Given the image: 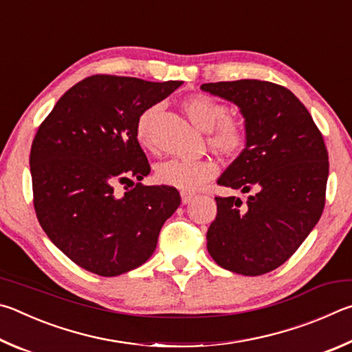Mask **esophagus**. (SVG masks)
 Returning a JSON list of instances; mask_svg holds the SVG:
<instances>
[{
	"mask_svg": "<svg viewBox=\"0 0 352 352\" xmlns=\"http://www.w3.org/2000/svg\"><path fill=\"white\" fill-rule=\"evenodd\" d=\"M193 196H195V193H192V192H187V190H182V192H181L182 204H188V202L193 199Z\"/></svg>",
	"mask_w": 352,
	"mask_h": 352,
	"instance_id": "esophagus-1",
	"label": "esophagus"
}]
</instances>
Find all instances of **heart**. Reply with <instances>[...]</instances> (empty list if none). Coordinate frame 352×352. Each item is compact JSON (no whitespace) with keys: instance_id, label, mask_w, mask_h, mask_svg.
I'll return each mask as SVG.
<instances>
[{"instance_id":"obj_1","label":"heart","mask_w":352,"mask_h":352,"mask_svg":"<svg viewBox=\"0 0 352 352\" xmlns=\"http://www.w3.org/2000/svg\"><path fill=\"white\" fill-rule=\"evenodd\" d=\"M190 122L202 131L213 133L208 139L212 148L221 153L236 151L243 144L244 131L241 122L227 117V107L207 96H192L182 104ZM157 108L146 109L138 120V139L144 146L153 148V123L156 119ZM214 173V166L207 160L175 159L160 168L162 181L181 188H196L204 184Z\"/></svg>"}]
</instances>
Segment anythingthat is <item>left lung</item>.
<instances>
[{"label":"left lung","instance_id":"left-lung-1","mask_svg":"<svg viewBox=\"0 0 352 352\" xmlns=\"http://www.w3.org/2000/svg\"><path fill=\"white\" fill-rule=\"evenodd\" d=\"M201 89L235 103L244 117L245 148L218 184L256 192L245 201L214 198L207 250L230 272L267 274L294 255L322 217L329 175L323 135L285 86L236 80Z\"/></svg>","mask_w":352,"mask_h":352}]
</instances>
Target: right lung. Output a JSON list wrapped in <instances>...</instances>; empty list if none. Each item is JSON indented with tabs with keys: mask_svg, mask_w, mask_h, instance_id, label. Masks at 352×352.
<instances>
[{
	"mask_svg": "<svg viewBox=\"0 0 352 352\" xmlns=\"http://www.w3.org/2000/svg\"><path fill=\"white\" fill-rule=\"evenodd\" d=\"M181 85L98 74L66 91L36 131L29 159L36 218L80 267L116 276L142 266L179 207L175 187L135 184L120 195L114 186L150 173L138 120Z\"/></svg>",
	"mask_w": 352,
	"mask_h": 352,
	"instance_id": "add662e5",
	"label": "right lung"
}]
</instances>
